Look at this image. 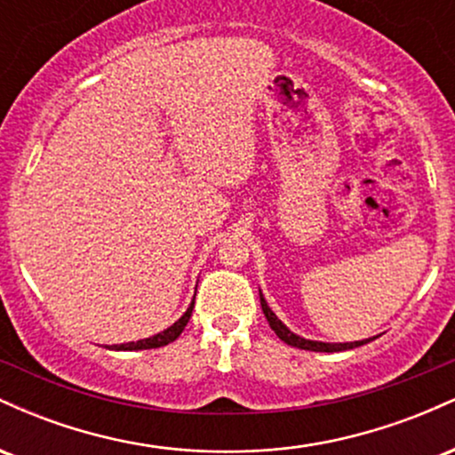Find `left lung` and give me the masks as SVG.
I'll return each mask as SVG.
<instances>
[{"instance_id":"1","label":"left lung","mask_w":455,"mask_h":455,"mask_svg":"<svg viewBox=\"0 0 455 455\" xmlns=\"http://www.w3.org/2000/svg\"><path fill=\"white\" fill-rule=\"evenodd\" d=\"M259 297H260V307H263V315L267 318L269 327L274 329L275 336L280 338L282 342H286L289 347H295V348H304V351H315V353H336V351H348V348H357L362 347V344H368L372 342L374 338H365V340H355V342H321V340H307L304 336H297L295 331H291L289 327L284 325V323L280 321L278 316H275V312L271 310L267 306V301H265L263 293H260L259 289Z\"/></svg>"}]
</instances>
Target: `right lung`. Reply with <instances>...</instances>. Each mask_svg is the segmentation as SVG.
I'll use <instances>...</instances> for the list:
<instances>
[{
  "label": "right lung",
  "mask_w": 455,
  "mask_h": 455,
  "mask_svg": "<svg viewBox=\"0 0 455 455\" xmlns=\"http://www.w3.org/2000/svg\"><path fill=\"white\" fill-rule=\"evenodd\" d=\"M192 307H195V299H192V304L188 306V310L184 312V315L177 318L173 325L166 327L164 331L154 333V336L143 338V340H137V342L113 344L111 351H148V348L166 347V344H171L173 340H177V338H180V333L184 331V327L188 325V321H190V316H192Z\"/></svg>",
  "instance_id": "1"
}]
</instances>
